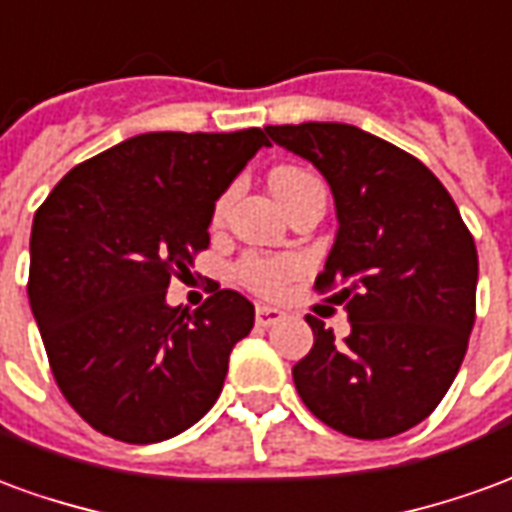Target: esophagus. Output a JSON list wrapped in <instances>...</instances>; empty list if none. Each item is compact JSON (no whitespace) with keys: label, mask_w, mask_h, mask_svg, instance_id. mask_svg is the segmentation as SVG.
<instances>
[{"label":"esophagus","mask_w":512,"mask_h":512,"mask_svg":"<svg viewBox=\"0 0 512 512\" xmlns=\"http://www.w3.org/2000/svg\"><path fill=\"white\" fill-rule=\"evenodd\" d=\"M282 318H285V312L277 310V307H257V310H255L257 326H266V329H268V326H277Z\"/></svg>","instance_id":"esophagus-1"}]
</instances>
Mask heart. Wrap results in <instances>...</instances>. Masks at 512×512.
Segmentation results:
<instances>
[{
    "label": "heart",
    "instance_id": "heart-1",
    "mask_svg": "<svg viewBox=\"0 0 512 512\" xmlns=\"http://www.w3.org/2000/svg\"><path fill=\"white\" fill-rule=\"evenodd\" d=\"M310 183H321V180L304 172V169H277L271 175V189L277 191L282 202L288 200L290 194H296ZM299 274V260L296 257H268V255H246L235 263V279L255 290L260 296H277L279 290L288 285L290 279Z\"/></svg>",
    "mask_w": 512,
    "mask_h": 512
}]
</instances>
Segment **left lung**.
Instances as JSON below:
<instances>
[{"label": "left lung", "mask_w": 512, "mask_h": 512, "mask_svg": "<svg viewBox=\"0 0 512 512\" xmlns=\"http://www.w3.org/2000/svg\"><path fill=\"white\" fill-rule=\"evenodd\" d=\"M332 186L337 238L315 288L334 290L343 343L307 315L315 343L293 367L304 406L354 439H389L439 406L474 326L477 249L450 191L419 158L345 123L268 126Z\"/></svg>", "instance_id": "left-lung-1"}]
</instances>
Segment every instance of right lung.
<instances>
[{
	"mask_svg": "<svg viewBox=\"0 0 512 512\" xmlns=\"http://www.w3.org/2000/svg\"><path fill=\"white\" fill-rule=\"evenodd\" d=\"M268 145L266 128L131 136L73 167L35 213L29 307L60 392L104 436L172 439L216 403L255 307L216 290L186 312L167 288L208 249L213 205Z\"/></svg>",
	"mask_w": 512,
	"mask_h": 512,
	"instance_id": "1",
	"label": "right lung"
}]
</instances>
